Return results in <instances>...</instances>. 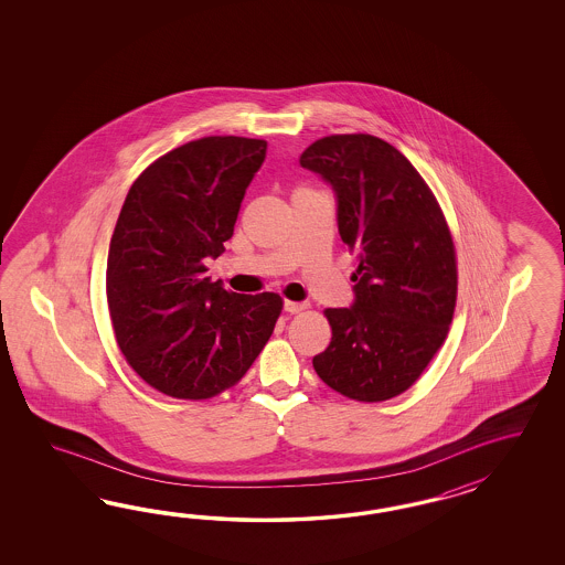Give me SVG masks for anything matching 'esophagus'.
Instances as JSON below:
<instances>
[{"label": "esophagus", "mask_w": 565, "mask_h": 565, "mask_svg": "<svg viewBox=\"0 0 565 565\" xmlns=\"http://www.w3.org/2000/svg\"><path fill=\"white\" fill-rule=\"evenodd\" d=\"M284 308H286V312H290V315H300L302 310H307L308 305L307 302H291V300H286Z\"/></svg>", "instance_id": "esophagus-1"}]
</instances>
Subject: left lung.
<instances>
[{"instance_id":"8db88e82","label":"left lung","mask_w":565,"mask_h":565,"mask_svg":"<svg viewBox=\"0 0 565 565\" xmlns=\"http://www.w3.org/2000/svg\"><path fill=\"white\" fill-rule=\"evenodd\" d=\"M300 166L338 194V227L359 258L352 308H326L331 342L312 359L356 402L404 394L444 345L458 298L456 246L425 178L383 138L331 135Z\"/></svg>"}]
</instances>
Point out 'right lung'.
<instances>
[{
  "label": "right lung",
  "mask_w": 565,
  "mask_h": 565,
  "mask_svg": "<svg viewBox=\"0 0 565 565\" xmlns=\"http://www.w3.org/2000/svg\"><path fill=\"white\" fill-rule=\"evenodd\" d=\"M265 153L260 138L190 140L154 159L128 190L107 255V307L124 359L161 394H222L274 333L281 296L223 290L205 265L232 238Z\"/></svg>",
  "instance_id": "obj_1"
}]
</instances>
